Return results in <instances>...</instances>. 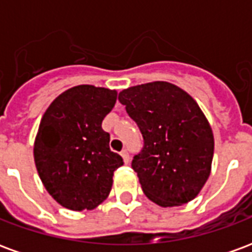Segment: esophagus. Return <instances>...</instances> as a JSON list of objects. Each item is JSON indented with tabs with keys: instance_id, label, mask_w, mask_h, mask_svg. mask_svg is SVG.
I'll return each instance as SVG.
<instances>
[{
	"instance_id": "esophagus-1",
	"label": "esophagus",
	"mask_w": 252,
	"mask_h": 252,
	"mask_svg": "<svg viewBox=\"0 0 252 252\" xmlns=\"http://www.w3.org/2000/svg\"><path fill=\"white\" fill-rule=\"evenodd\" d=\"M121 157H123L126 163H129V154H128L126 150H123V151H121Z\"/></svg>"
}]
</instances>
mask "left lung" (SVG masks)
Listing matches in <instances>:
<instances>
[{
  "instance_id": "8db88e82",
  "label": "left lung",
  "mask_w": 252,
  "mask_h": 252,
  "mask_svg": "<svg viewBox=\"0 0 252 252\" xmlns=\"http://www.w3.org/2000/svg\"><path fill=\"white\" fill-rule=\"evenodd\" d=\"M119 101L142 132L132 159L144 194L160 206L186 204L211 174L213 133L194 99L173 83L157 81L123 90Z\"/></svg>"
}]
</instances>
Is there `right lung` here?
<instances>
[{"mask_svg":"<svg viewBox=\"0 0 252 252\" xmlns=\"http://www.w3.org/2000/svg\"><path fill=\"white\" fill-rule=\"evenodd\" d=\"M116 99V90L79 85L58 95L41 117L36 169L47 191L67 209L98 206L109 195L115 170L124 164L101 126Z\"/></svg>","mask_w":252,"mask_h":252,"instance_id":"right-lung-1","label":"right lung"}]
</instances>
